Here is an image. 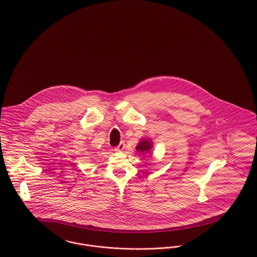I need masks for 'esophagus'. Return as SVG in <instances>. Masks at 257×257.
<instances>
[{
  "label": "esophagus",
  "instance_id": "esophagus-1",
  "mask_svg": "<svg viewBox=\"0 0 257 257\" xmlns=\"http://www.w3.org/2000/svg\"><path fill=\"white\" fill-rule=\"evenodd\" d=\"M124 148H125V145H124V143H122V142H121V143H120V144H119L117 147L114 148V150H115V151H118V152H120V151H122Z\"/></svg>",
  "mask_w": 257,
  "mask_h": 257
}]
</instances>
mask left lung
<instances>
[{"label": "left lung", "mask_w": 257, "mask_h": 257, "mask_svg": "<svg viewBox=\"0 0 257 257\" xmlns=\"http://www.w3.org/2000/svg\"><path fill=\"white\" fill-rule=\"evenodd\" d=\"M153 148V143L149 139H142L138 146L136 147V149L140 153H149L151 149Z\"/></svg>", "instance_id": "obj_1"}]
</instances>
